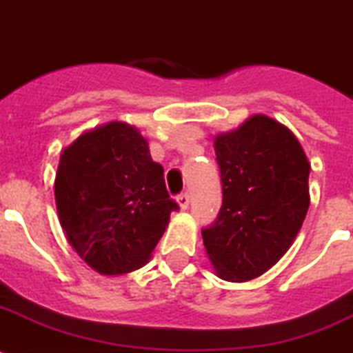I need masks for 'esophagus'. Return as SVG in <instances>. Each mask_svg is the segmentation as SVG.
I'll use <instances>...</instances> for the list:
<instances>
[{"label":"esophagus","instance_id":"1","mask_svg":"<svg viewBox=\"0 0 353 353\" xmlns=\"http://www.w3.org/2000/svg\"><path fill=\"white\" fill-rule=\"evenodd\" d=\"M176 202H179V205L182 209H188L189 208V202H191V198H189V193H180L179 196H176Z\"/></svg>","mask_w":353,"mask_h":353}]
</instances>
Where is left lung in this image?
<instances>
[{
    "instance_id": "left-lung-1",
    "label": "left lung",
    "mask_w": 353,
    "mask_h": 353,
    "mask_svg": "<svg viewBox=\"0 0 353 353\" xmlns=\"http://www.w3.org/2000/svg\"><path fill=\"white\" fill-rule=\"evenodd\" d=\"M222 208L203 227V247L216 274L249 281L276 265L307 216V155L294 133L265 115L218 135Z\"/></svg>"
}]
</instances>
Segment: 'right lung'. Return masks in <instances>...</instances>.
I'll return each instance as SVG.
<instances>
[{
  "instance_id": "obj_1",
  "label": "right lung",
  "mask_w": 353,
  "mask_h": 353,
  "mask_svg": "<svg viewBox=\"0 0 353 353\" xmlns=\"http://www.w3.org/2000/svg\"><path fill=\"white\" fill-rule=\"evenodd\" d=\"M55 203L70 245L101 274L141 269L179 203L144 137L124 122L84 133L63 151Z\"/></svg>"
}]
</instances>
